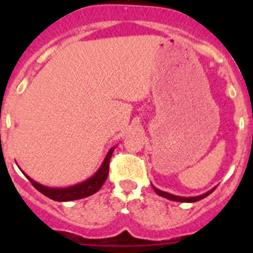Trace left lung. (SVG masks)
Wrapping results in <instances>:
<instances>
[{
  "label": "left lung",
  "mask_w": 253,
  "mask_h": 253,
  "mask_svg": "<svg viewBox=\"0 0 253 253\" xmlns=\"http://www.w3.org/2000/svg\"><path fill=\"white\" fill-rule=\"evenodd\" d=\"M154 191H156V194L160 196H162V198H166L169 199V200H173V202H180V203H195V202H199V200H202V199L207 198L208 195H210V194L213 193L214 190H215V187H213L211 190H209V191H207L205 194H202V195L199 196H190V198H185V196H177V195H173V194H169V193H166V191H162V190L157 189V187H154Z\"/></svg>",
  "instance_id": "left-lung-1"
}]
</instances>
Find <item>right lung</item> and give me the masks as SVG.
<instances>
[{
  "mask_svg": "<svg viewBox=\"0 0 253 253\" xmlns=\"http://www.w3.org/2000/svg\"><path fill=\"white\" fill-rule=\"evenodd\" d=\"M115 147L107 152L106 157H105L104 162L101 163V166L97 171L95 172V175L91 176L90 178H87L86 181H82L81 184L73 185V186L69 187H49L44 186V185L39 184L37 181H34L33 178L29 177L25 173L26 177L29 178L33 186L40 191V193L45 195L46 198L51 199V200H55V202H71V200H78V199H84L87 196L93 195L95 193H97L101 186L104 185V182L106 181L107 175H109V165H110V158L111 154H113Z\"/></svg>",
  "mask_w": 253,
  "mask_h": 253,
  "instance_id": "1",
  "label": "right lung"
}]
</instances>
